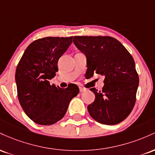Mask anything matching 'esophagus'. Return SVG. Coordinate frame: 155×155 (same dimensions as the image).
<instances>
[{"label":"esophagus","instance_id":"obj_1","mask_svg":"<svg viewBox=\"0 0 155 155\" xmlns=\"http://www.w3.org/2000/svg\"><path fill=\"white\" fill-rule=\"evenodd\" d=\"M86 90H87L86 88H84V87H81V86L79 87V91H80V92H83L86 91Z\"/></svg>","mask_w":155,"mask_h":155}]
</instances>
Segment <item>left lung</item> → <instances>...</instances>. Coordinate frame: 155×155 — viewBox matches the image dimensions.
I'll use <instances>...</instances> for the list:
<instances>
[{
    "instance_id": "1",
    "label": "left lung",
    "mask_w": 155,
    "mask_h": 155,
    "mask_svg": "<svg viewBox=\"0 0 155 155\" xmlns=\"http://www.w3.org/2000/svg\"><path fill=\"white\" fill-rule=\"evenodd\" d=\"M73 41L86 55L88 77L95 73L105 76L102 91L90 89L95 95L87 106L90 116L101 124L120 123L134 107L139 82L132 55L110 36H74Z\"/></svg>"
}]
</instances>
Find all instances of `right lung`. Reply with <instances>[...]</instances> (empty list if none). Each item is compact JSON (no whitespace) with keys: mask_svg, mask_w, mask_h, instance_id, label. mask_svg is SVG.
<instances>
[{"mask_svg":"<svg viewBox=\"0 0 155 155\" xmlns=\"http://www.w3.org/2000/svg\"><path fill=\"white\" fill-rule=\"evenodd\" d=\"M72 38L35 40L27 47L17 65L15 81L19 104L35 123H56L65 116L70 101L79 93L76 84L63 89L49 84L58 71V60L71 44Z\"/></svg>","mask_w":155,"mask_h":155,"instance_id":"add662e5","label":"right lung"}]
</instances>
